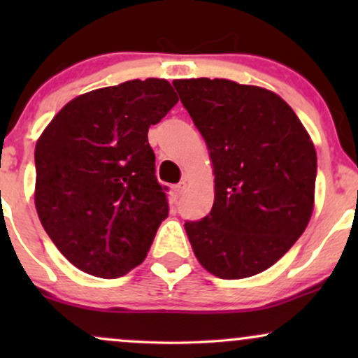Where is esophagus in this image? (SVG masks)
I'll list each match as a JSON object with an SVG mask.
<instances>
[{"instance_id": "esophagus-1", "label": "esophagus", "mask_w": 358, "mask_h": 358, "mask_svg": "<svg viewBox=\"0 0 358 358\" xmlns=\"http://www.w3.org/2000/svg\"><path fill=\"white\" fill-rule=\"evenodd\" d=\"M183 190H185V182H180L178 185H175V187H173V193H175L176 199L183 195Z\"/></svg>"}]
</instances>
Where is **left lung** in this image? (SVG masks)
Returning a JSON list of instances; mask_svg holds the SVG:
<instances>
[{
    "instance_id": "8db88e82",
    "label": "left lung",
    "mask_w": 358,
    "mask_h": 358,
    "mask_svg": "<svg viewBox=\"0 0 358 358\" xmlns=\"http://www.w3.org/2000/svg\"><path fill=\"white\" fill-rule=\"evenodd\" d=\"M173 85L207 143L215 173L210 213L185 222L193 252L220 279L262 273L310 222L313 143L294 110L268 89L205 77Z\"/></svg>"
}]
</instances>
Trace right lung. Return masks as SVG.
<instances>
[{
	"label": "right lung",
	"mask_w": 358,
	"mask_h": 358,
	"mask_svg": "<svg viewBox=\"0 0 358 358\" xmlns=\"http://www.w3.org/2000/svg\"><path fill=\"white\" fill-rule=\"evenodd\" d=\"M178 102L165 79L127 80L64 106L36 141L35 207L76 268L124 276L168 217L148 129Z\"/></svg>",
	"instance_id": "right-lung-1"
}]
</instances>
